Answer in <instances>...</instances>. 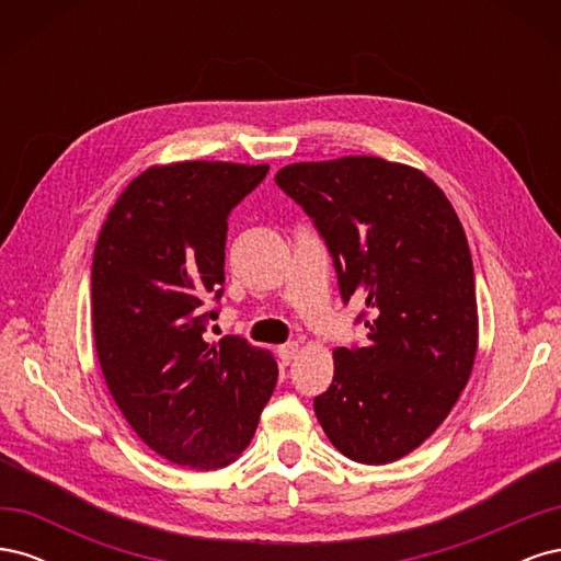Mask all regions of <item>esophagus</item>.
<instances>
[{
	"label": "esophagus",
	"instance_id": "1",
	"mask_svg": "<svg viewBox=\"0 0 561 561\" xmlns=\"http://www.w3.org/2000/svg\"><path fill=\"white\" fill-rule=\"evenodd\" d=\"M297 353H299V346H297L295 342H293V344L278 346V358H280L283 365H290V363L297 358Z\"/></svg>",
	"mask_w": 561,
	"mask_h": 561
}]
</instances>
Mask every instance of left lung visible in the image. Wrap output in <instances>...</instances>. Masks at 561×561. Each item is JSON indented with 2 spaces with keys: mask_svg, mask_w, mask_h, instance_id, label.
I'll list each match as a JSON object with an SVG mask.
<instances>
[{
  "mask_svg": "<svg viewBox=\"0 0 561 561\" xmlns=\"http://www.w3.org/2000/svg\"><path fill=\"white\" fill-rule=\"evenodd\" d=\"M276 184L325 241L344 304L365 301V344L334 348L316 416L351 461L393 463L435 433L470 379L478 299L466 231L431 178L377 157L293 163Z\"/></svg>",
  "mask_w": 561,
  "mask_h": 561,
  "instance_id": "8db88e82",
  "label": "left lung"
}]
</instances>
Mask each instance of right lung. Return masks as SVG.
<instances>
[{"label":"right lung","mask_w":561,"mask_h":561,"mask_svg":"<svg viewBox=\"0 0 561 561\" xmlns=\"http://www.w3.org/2000/svg\"><path fill=\"white\" fill-rule=\"evenodd\" d=\"M268 165L182 161L135 178L93 252V339L118 410L178 466L225 468L250 445L276 388L274 355L203 332L225 293L229 213Z\"/></svg>","instance_id":"right-lung-1"}]
</instances>
